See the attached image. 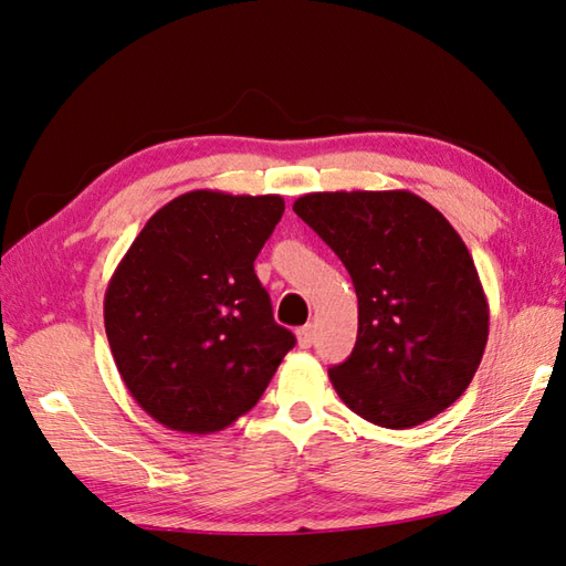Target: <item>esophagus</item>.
<instances>
[{
    "label": "esophagus",
    "instance_id": "esophagus-1",
    "mask_svg": "<svg viewBox=\"0 0 566 566\" xmlns=\"http://www.w3.org/2000/svg\"><path fill=\"white\" fill-rule=\"evenodd\" d=\"M296 343H298V347H311L314 345V326H302L296 331Z\"/></svg>",
    "mask_w": 566,
    "mask_h": 566
}]
</instances>
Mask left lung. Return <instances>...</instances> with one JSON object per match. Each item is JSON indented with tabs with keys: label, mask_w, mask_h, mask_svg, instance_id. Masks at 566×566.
<instances>
[{
	"label": "left lung",
	"mask_w": 566,
	"mask_h": 566,
	"mask_svg": "<svg viewBox=\"0 0 566 566\" xmlns=\"http://www.w3.org/2000/svg\"><path fill=\"white\" fill-rule=\"evenodd\" d=\"M294 211L350 272L357 343L328 369L343 403L381 428L452 406L489 338V304L464 240L413 191H314Z\"/></svg>",
	"instance_id": "1"
}]
</instances>
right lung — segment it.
Here are the masks:
<instances>
[{
	"instance_id": "right-lung-1",
	"label": "right lung",
	"mask_w": 566,
	"mask_h": 566,
	"mask_svg": "<svg viewBox=\"0 0 566 566\" xmlns=\"http://www.w3.org/2000/svg\"><path fill=\"white\" fill-rule=\"evenodd\" d=\"M282 213L276 195L187 191L118 262L106 338L126 389L165 428L207 436L235 423L294 347L252 268Z\"/></svg>"
}]
</instances>
